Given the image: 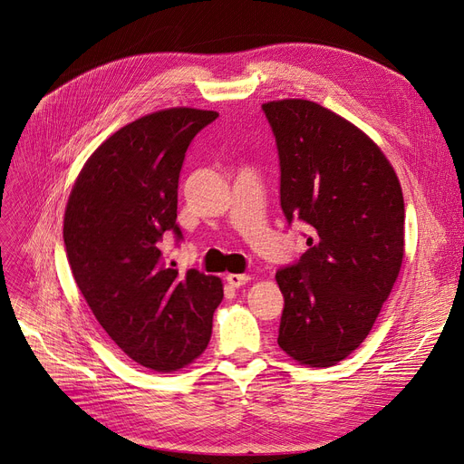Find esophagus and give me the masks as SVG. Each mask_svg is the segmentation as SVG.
<instances>
[{"instance_id":"34e87169","label":"esophagus","mask_w":464,"mask_h":464,"mask_svg":"<svg viewBox=\"0 0 464 464\" xmlns=\"http://www.w3.org/2000/svg\"><path fill=\"white\" fill-rule=\"evenodd\" d=\"M226 280H227V285L229 286H233V288H240V286H245L246 282L250 280V276L248 275H235V273H231V275H227L226 276Z\"/></svg>"}]
</instances>
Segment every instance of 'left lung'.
<instances>
[{"label": "left lung", "mask_w": 464, "mask_h": 464, "mask_svg": "<svg viewBox=\"0 0 464 464\" xmlns=\"http://www.w3.org/2000/svg\"><path fill=\"white\" fill-rule=\"evenodd\" d=\"M278 151L280 207L309 227L307 252L276 271L278 347L328 368L360 347L404 257V197L387 157L347 119L309 100L261 106Z\"/></svg>", "instance_id": "left-lung-1"}]
</instances>
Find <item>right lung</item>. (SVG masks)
I'll use <instances>...</instances> for the list:
<instances>
[{"label":"right lung","instance_id":"add662e5","mask_svg":"<svg viewBox=\"0 0 464 464\" xmlns=\"http://www.w3.org/2000/svg\"><path fill=\"white\" fill-rule=\"evenodd\" d=\"M216 111L172 108L119 129L85 163L64 216L68 264L96 320L140 366L176 372L208 345L221 280L167 266L178 179L191 140Z\"/></svg>","mask_w":464,"mask_h":464}]
</instances>
